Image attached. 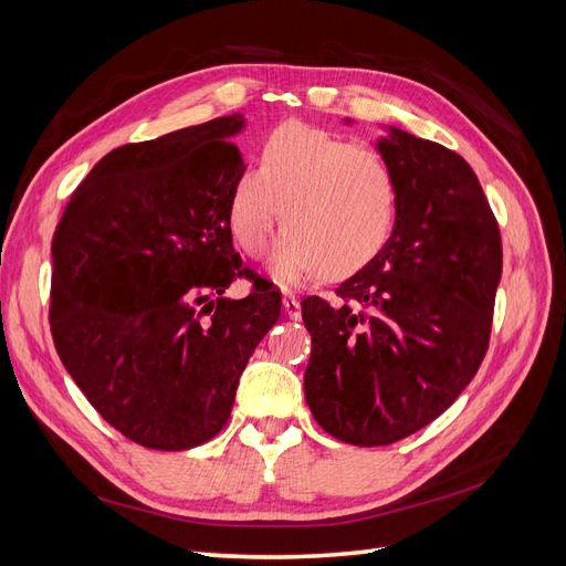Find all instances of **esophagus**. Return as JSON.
<instances>
[{"mask_svg": "<svg viewBox=\"0 0 566 566\" xmlns=\"http://www.w3.org/2000/svg\"><path fill=\"white\" fill-rule=\"evenodd\" d=\"M283 312L290 316V318H300L302 316V306H300V300L297 297H293V295H285L283 297Z\"/></svg>", "mask_w": 566, "mask_h": 566, "instance_id": "esophagus-1", "label": "esophagus"}]
</instances>
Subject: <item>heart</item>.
<instances>
[{
	"label": "heart",
	"mask_w": 566,
	"mask_h": 566,
	"mask_svg": "<svg viewBox=\"0 0 566 566\" xmlns=\"http://www.w3.org/2000/svg\"><path fill=\"white\" fill-rule=\"evenodd\" d=\"M397 212L399 181L378 150L287 123L264 136L260 169L235 177L227 221L238 248L260 260L281 214L271 276L297 285L318 269L337 279L368 264L389 241Z\"/></svg>",
	"instance_id": "1"
}]
</instances>
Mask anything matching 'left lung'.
Masks as SVG:
<instances>
[{
	"label": "left lung",
	"instance_id": "obj_1",
	"mask_svg": "<svg viewBox=\"0 0 566 566\" xmlns=\"http://www.w3.org/2000/svg\"><path fill=\"white\" fill-rule=\"evenodd\" d=\"M375 148L399 181L389 241L335 290L339 304L302 302L306 403L354 447L413 434L460 397L486 354L503 271L499 224L458 153L397 127Z\"/></svg>",
	"mask_w": 566,
	"mask_h": 566
}]
</instances>
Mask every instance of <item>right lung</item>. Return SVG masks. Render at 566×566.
<instances>
[{
    "label": "right lung",
    "mask_w": 566,
    "mask_h": 566,
    "mask_svg": "<svg viewBox=\"0 0 566 566\" xmlns=\"http://www.w3.org/2000/svg\"><path fill=\"white\" fill-rule=\"evenodd\" d=\"M241 113L101 158L51 238V335L101 418L146 449L186 451L227 424L254 347L281 316L233 250Z\"/></svg>",
    "instance_id": "1"
}]
</instances>
